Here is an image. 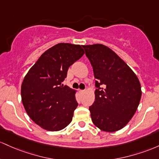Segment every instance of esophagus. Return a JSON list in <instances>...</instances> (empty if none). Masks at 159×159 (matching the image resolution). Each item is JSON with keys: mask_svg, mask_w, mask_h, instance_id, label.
Here are the masks:
<instances>
[{"mask_svg": "<svg viewBox=\"0 0 159 159\" xmlns=\"http://www.w3.org/2000/svg\"><path fill=\"white\" fill-rule=\"evenodd\" d=\"M79 92H80V94H84V93H85V91H84V90H80Z\"/></svg>", "mask_w": 159, "mask_h": 159, "instance_id": "34e87169", "label": "esophagus"}]
</instances>
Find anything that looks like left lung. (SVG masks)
<instances>
[{"label":"left lung","instance_id":"8db88e82","mask_svg":"<svg viewBox=\"0 0 159 159\" xmlns=\"http://www.w3.org/2000/svg\"><path fill=\"white\" fill-rule=\"evenodd\" d=\"M93 67L97 87L89 107L94 125L115 132L129 122L141 98L137 75L115 52L103 44L83 46Z\"/></svg>","mask_w":159,"mask_h":159}]
</instances>
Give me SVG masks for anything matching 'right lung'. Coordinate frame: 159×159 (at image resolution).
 <instances>
[{"label": "right lung", "instance_id": "1", "mask_svg": "<svg viewBox=\"0 0 159 159\" xmlns=\"http://www.w3.org/2000/svg\"><path fill=\"white\" fill-rule=\"evenodd\" d=\"M84 53L80 45L56 44L41 55L24 77L21 96L25 110L46 131H60L72 121L78 106L76 91L61 83L69 67Z\"/></svg>", "mask_w": 159, "mask_h": 159}]
</instances>
